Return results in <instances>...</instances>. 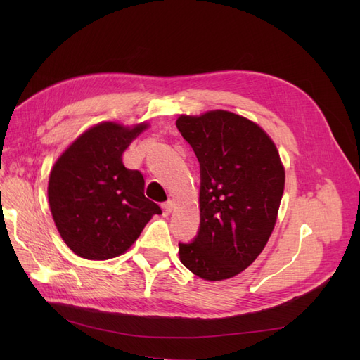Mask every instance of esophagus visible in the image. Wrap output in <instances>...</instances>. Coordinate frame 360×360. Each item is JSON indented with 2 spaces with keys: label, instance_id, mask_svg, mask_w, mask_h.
<instances>
[{
  "label": "esophagus",
  "instance_id": "34e87169",
  "mask_svg": "<svg viewBox=\"0 0 360 360\" xmlns=\"http://www.w3.org/2000/svg\"><path fill=\"white\" fill-rule=\"evenodd\" d=\"M162 209H163V214L165 216H168L171 212H172V209H174V201H167V202H163L162 204Z\"/></svg>",
  "mask_w": 360,
  "mask_h": 360
}]
</instances>
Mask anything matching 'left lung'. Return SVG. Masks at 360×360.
Listing matches in <instances>:
<instances>
[{
	"mask_svg": "<svg viewBox=\"0 0 360 360\" xmlns=\"http://www.w3.org/2000/svg\"><path fill=\"white\" fill-rule=\"evenodd\" d=\"M177 129L200 162V231L179 245L180 261L205 281H224L249 267L274 231L285 169L263 127L214 110L181 114Z\"/></svg>",
	"mask_w": 360,
	"mask_h": 360,
	"instance_id": "obj_1",
	"label": "left lung"
}]
</instances>
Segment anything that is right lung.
I'll return each instance as SVG.
<instances>
[{
	"label": "right lung",
	"instance_id": "1",
	"mask_svg": "<svg viewBox=\"0 0 360 360\" xmlns=\"http://www.w3.org/2000/svg\"><path fill=\"white\" fill-rule=\"evenodd\" d=\"M102 122L89 127L53 163L48 183L57 230L76 255L103 261L124 254L160 207L144 195L139 171L123 165V153L148 129Z\"/></svg>",
	"mask_w": 360,
	"mask_h": 360
}]
</instances>
